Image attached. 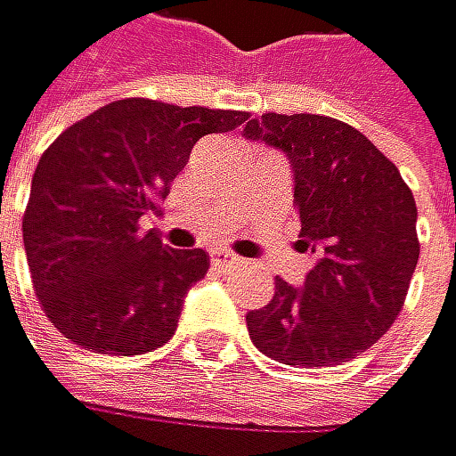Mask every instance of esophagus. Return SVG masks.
<instances>
[{
  "instance_id": "obj_1",
  "label": "esophagus",
  "mask_w": 456,
  "mask_h": 456,
  "mask_svg": "<svg viewBox=\"0 0 456 456\" xmlns=\"http://www.w3.org/2000/svg\"><path fill=\"white\" fill-rule=\"evenodd\" d=\"M209 260H213V266H218V269H226V266H232V263L238 260L235 255H230V252H213V257H209Z\"/></svg>"
}]
</instances>
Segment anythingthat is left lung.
<instances>
[{
  "mask_svg": "<svg viewBox=\"0 0 456 456\" xmlns=\"http://www.w3.org/2000/svg\"><path fill=\"white\" fill-rule=\"evenodd\" d=\"M243 136L289 157L299 247L316 255L303 286L274 280L247 314L252 342L294 367L362 356L395 322L418 266V207L398 167L353 126L320 114H263Z\"/></svg>",
  "mask_w": 456,
  "mask_h": 456,
  "instance_id": "1",
  "label": "left lung"
}]
</instances>
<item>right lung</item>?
I'll list each match as a JSON object with an SVG mask.
<instances>
[{
  "label": "right lung",
  "mask_w": 456,
  "mask_h": 456,
  "mask_svg": "<svg viewBox=\"0 0 456 456\" xmlns=\"http://www.w3.org/2000/svg\"><path fill=\"white\" fill-rule=\"evenodd\" d=\"M247 111L126 97L69 126L33 173L21 232L38 303L69 342L140 356L179 325L187 289L209 269L204 249H170L142 218L204 134H224Z\"/></svg>",
  "instance_id": "1"
}]
</instances>
